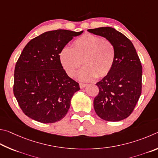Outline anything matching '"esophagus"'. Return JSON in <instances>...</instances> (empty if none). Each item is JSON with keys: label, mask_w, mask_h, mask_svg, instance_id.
<instances>
[{"label": "esophagus", "mask_w": 158, "mask_h": 158, "mask_svg": "<svg viewBox=\"0 0 158 158\" xmlns=\"http://www.w3.org/2000/svg\"><path fill=\"white\" fill-rule=\"evenodd\" d=\"M79 85H80V87H81V89H82V88H84L85 87H86V86H87V84H85V83H82V82H81V83L79 84Z\"/></svg>", "instance_id": "esophagus-1"}]
</instances>
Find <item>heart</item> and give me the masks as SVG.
<instances>
[{"label": "heart", "mask_w": 158, "mask_h": 158, "mask_svg": "<svg viewBox=\"0 0 158 158\" xmlns=\"http://www.w3.org/2000/svg\"><path fill=\"white\" fill-rule=\"evenodd\" d=\"M115 57V47L111 41L92 34L81 36L74 41L73 47L64 46L60 54L61 64L69 76H73L83 63L78 77L85 81L108 74Z\"/></svg>", "instance_id": "b5f03b06"}]
</instances>
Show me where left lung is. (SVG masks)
Segmentation results:
<instances>
[{
	"label": "left lung",
	"mask_w": 158,
	"mask_h": 158,
	"mask_svg": "<svg viewBox=\"0 0 158 158\" xmlns=\"http://www.w3.org/2000/svg\"><path fill=\"white\" fill-rule=\"evenodd\" d=\"M88 31L110 40L116 51L112 70L96 84L99 92L94 100L95 112L105 121H121L133 112L142 93V64L133 44L122 33L110 27Z\"/></svg>",
	"instance_id": "obj_1"
}]
</instances>
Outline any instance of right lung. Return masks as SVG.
<instances>
[{
    "label": "right lung",
    "mask_w": 158,
    "mask_h": 158,
    "mask_svg": "<svg viewBox=\"0 0 158 158\" xmlns=\"http://www.w3.org/2000/svg\"><path fill=\"white\" fill-rule=\"evenodd\" d=\"M82 32H46L25 46L15 65L13 92L19 107L28 117L51 123L66 116L72 96L80 87L63 69L60 53Z\"/></svg>",
    "instance_id": "right-lung-1"
}]
</instances>
